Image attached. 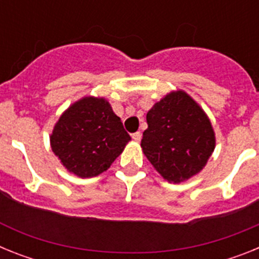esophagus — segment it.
<instances>
[{"mask_svg": "<svg viewBox=\"0 0 259 259\" xmlns=\"http://www.w3.org/2000/svg\"><path fill=\"white\" fill-rule=\"evenodd\" d=\"M141 136H143L141 132H135V134H132V139H134L135 141H137V143L141 140Z\"/></svg>", "mask_w": 259, "mask_h": 259, "instance_id": "obj_1", "label": "esophagus"}]
</instances>
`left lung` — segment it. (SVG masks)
Listing matches in <instances>:
<instances>
[{"mask_svg": "<svg viewBox=\"0 0 259 259\" xmlns=\"http://www.w3.org/2000/svg\"><path fill=\"white\" fill-rule=\"evenodd\" d=\"M141 148L159 175L182 183L206 166L215 149V132L207 114L183 89L167 93L146 114Z\"/></svg>", "mask_w": 259, "mask_h": 259, "instance_id": "left-lung-1", "label": "left lung"}]
</instances>
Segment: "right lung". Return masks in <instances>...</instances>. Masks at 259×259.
Returning a JSON list of instances; mask_svg holds the SVG:
<instances>
[{
	"instance_id": "obj_1",
	"label": "right lung",
	"mask_w": 259,
	"mask_h": 259,
	"mask_svg": "<svg viewBox=\"0 0 259 259\" xmlns=\"http://www.w3.org/2000/svg\"><path fill=\"white\" fill-rule=\"evenodd\" d=\"M49 139L59 162L79 178H93L109 170L131 141L109 101L95 96H84L71 104Z\"/></svg>"
}]
</instances>
